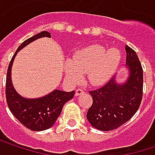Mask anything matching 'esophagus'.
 Wrapping results in <instances>:
<instances>
[{
  "instance_id": "1",
  "label": "esophagus",
  "mask_w": 155,
  "mask_h": 155,
  "mask_svg": "<svg viewBox=\"0 0 155 155\" xmlns=\"http://www.w3.org/2000/svg\"><path fill=\"white\" fill-rule=\"evenodd\" d=\"M83 93H84V91H83V90H81V89H77L76 91H75V96L78 97V96H80V95H82Z\"/></svg>"
}]
</instances>
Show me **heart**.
<instances>
[{"instance_id":"b5f03b06","label":"heart","mask_w":155,"mask_h":155,"mask_svg":"<svg viewBox=\"0 0 155 155\" xmlns=\"http://www.w3.org/2000/svg\"><path fill=\"white\" fill-rule=\"evenodd\" d=\"M121 60V52L117 48L107 49L100 45H92L78 51L71 60L65 61L64 71L66 77L73 81L81 80L87 73L90 83L103 85L116 72Z\"/></svg>"}]
</instances>
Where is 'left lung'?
Masks as SVG:
<instances>
[{"label": "left lung", "instance_id": "8db88e82", "mask_svg": "<svg viewBox=\"0 0 155 155\" xmlns=\"http://www.w3.org/2000/svg\"><path fill=\"white\" fill-rule=\"evenodd\" d=\"M128 77L119 82L114 76L105 86L90 91L93 103L87 119L94 128L113 130L130 119L138 110L143 95V69L137 53L125 47Z\"/></svg>", "mask_w": 155, "mask_h": 155}]
</instances>
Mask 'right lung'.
<instances>
[{"instance_id": "obj_1", "label": "right lung", "mask_w": 155, "mask_h": 155, "mask_svg": "<svg viewBox=\"0 0 155 155\" xmlns=\"http://www.w3.org/2000/svg\"><path fill=\"white\" fill-rule=\"evenodd\" d=\"M42 37L50 38V34L47 31H42L25 41L18 48L8 64L6 78V99L10 112L24 126L34 131L51 128L60 115L64 105L74 96V91L66 92L54 90L41 97L26 98L15 90L11 80V68L15 57L26 45Z\"/></svg>"}]
</instances>
